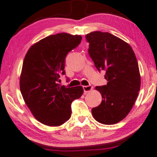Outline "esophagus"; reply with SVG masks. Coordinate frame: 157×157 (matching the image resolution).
<instances>
[{
    "mask_svg": "<svg viewBox=\"0 0 157 157\" xmlns=\"http://www.w3.org/2000/svg\"><path fill=\"white\" fill-rule=\"evenodd\" d=\"M93 89V86L91 85H85V86H83V90H84L85 93L89 92Z\"/></svg>",
    "mask_w": 157,
    "mask_h": 157,
    "instance_id": "1",
    "label": "esophagus"
}]
</instances>
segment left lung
Masks as SVG:
<instances>
[{
  "label": "left lung",
  "instance_id": "8db88e82",
  "mask_svg": "<svg viewBox=\"0 0 157 157\" xmlns=\"http://www.w3.org/2000/svg\"><path fill=\"white\" fill-rule=\"evenodd\" d=\"M88 54L99 72L105 71L106 85L96 86L102 101L92 109L95 120L104 124L122 120L132 109L140 88L138 61L130 45L109 33L85 35Z\"/></svg>",
  "mask_w": 157,
  "mask_h": 157
}]
</instances>
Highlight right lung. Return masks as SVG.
I'll list each match as a JSON object with an SVG mask.
<instances>
[{"instance_id": "obj_1", "label": "right lung", "mask_w": 157, "mask_h": 157, "mask_svg": "<svg viewBox=\"0 0 157 157\" xmlns=\"http://www.w3.org/2000/svg\"><path fill=\"white\" fill-rule=\"evenodd\" d=\"M81 35L59 33L32 46L26 54L20 77V90L36 120L45 125L59 126L70 118L73 101L83 93L82 86L61 85L67 53L77 47Z\"/></svg>"}]
</instances>
